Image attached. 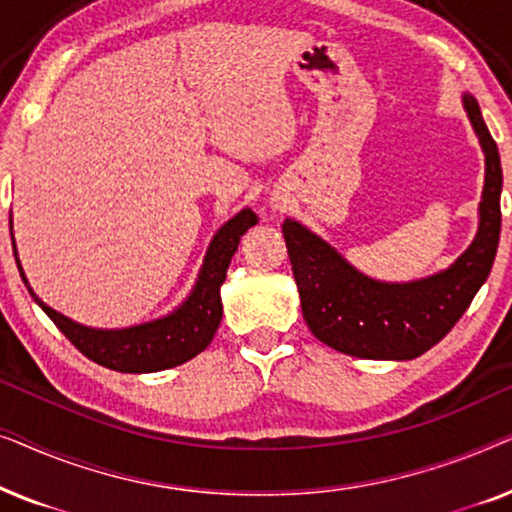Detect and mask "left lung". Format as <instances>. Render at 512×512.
Wrapping results in <instances>:
<instances>
[{
    "label": "left lung",
    "mask_w": 512,
    "mask_h": 512,
    "mask_svg": "<svg viewBox=\"0 0 512 512\" xmlns=\"http://www.w3.org/2000/svg\"><path fill=\"white\" fill-rule=\"evenodd\" d=\"M461 104L485 153V186L473 242L445 270L412 282H382L356 270L300 221L284 219L303 319L324 345L356 359H417L452 331L487 282L501 235V158L478 100L464 93Z\"/></svg>",
    "instance_id": "8db88e82"
}]
</instances>
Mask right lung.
Wrapping results in <instances>:
<instances>
[{
	"label": "right lung",
	"instance_id": "obj_1",
	"mask_svg": "<svg viewBox=\"0 0 512 512\" xmlns=\"http://www.w3.org/2000/svg\"><path fill=\"white\" fill-rule=\"evenodd\" d=\"M256 223L258 216L249 207H244L233 219L223 223L209 242L198 279H195L191 293L181 300V305L174 307L165 317L125 328H93L79 324V321L69 319L62 312L53 310L51 305H46L34 293L25 277L23 265H20L16 240H13V221L11 244L20 277H23L34 303L48 314V319L65 333V338L83 356L104 368L118 370V373H158V370L191 361L193 356L205 352L212 342L223 317L221 284L226 282L230 258L237 251L240 237Z\"/></svg>",
	"mask_w": 512,
	"mask_h": 512
}]
</instances>
